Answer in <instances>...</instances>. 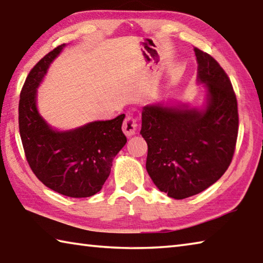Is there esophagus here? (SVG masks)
Wrapping results in <instances>:
<instances>
[{"label":"esophagus","instance_id":"esophagus-1","mask_svg":"<svg viewBox=\"0 0 263 263\" xmlns=\"http://www.w3.org/2000/svg\"><path fill=\"white\" fill-rule=\"evenodd\" d=\"M138 123L132 116H127L125 118L124 123H123V132L125 133L126 137H132L137 133Z\"/></svg>","mask_w":263,"mask_h":263}]
</instances>
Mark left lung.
Wrapping results in <instances>:
<instances>
[{
	"instance_id": "obj_1",
	"label": "left lung",
	"mask_w": 263,
	"mask_h": 263,
	"mask_svg": "<svg viewBox=\"0 0 263 263\" xmlns=\"http://www.w3.org/2000/svg\"><path fill=\"white\" fill-rule=\"evenodd\" d=\"M204 100L158 102L142 108L140 135L148 145L146 168L155 186L174 199L202 193L230 165L238 133L233 85L217 60L195 48Z\"/></svg>"
}]
</instances>
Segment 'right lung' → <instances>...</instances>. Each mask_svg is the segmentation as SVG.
Masks as SVG:
<instances>
[{
  "label": "right lung",
  "instance_id": "1",
  "mask_svg": "<svg viewBox=\"0 0 263 263\" xmlns=\"http://www.w3.org/2000/svg\"><path fill=\"white\" fill-rule=\"evenodd\" d=\"M65 46H57L43 57L25 81L19 100L20 138L29 166L41 182L65 196L90 197L100 192L112 161L125 146L122 131L125 115L65 131L44 120L37 108V89Z\"/></svg>",
  "mask_w": 263,
  "mask_h": 263
}]
</instances>
